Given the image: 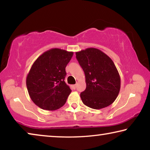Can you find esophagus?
Masks as SVG:
<instances>
[{"label":"esophagus","mask_w":150,"mask_h":150,"mask_svg":"<svg viewBox=\"0 0 150 150\" xmlns=\"http://www.w3.org/2000/svg\"><path fill=\"white\" fill-rule=\"evenodd\" d=\"M76 87H77V85H72V87H73V89H75Z\"/></svg>","instance_id":"esophagus-1"}]
</instances>
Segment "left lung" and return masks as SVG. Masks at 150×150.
<instances>
[{
  "instance_id": "left-lung-1",
  "label": "left lung",
  "mask_w": 150,
  "mask_h": 150,
  "mask_svg": "<svg viewBox=\"0 0 150 150\" xmlns=\"http://www.w3.org/2000/svg\"><path fill=\"white\" fill-rule=\"evenodd\" d=\"M75 54L85 75L87 87L80 94L83 104L93 109H101L112 104L120 89V75L112 60L94 47Z\"/></svg>"
}]
</instances>
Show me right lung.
I'll return each instance as SVG.
<instances>
[{
	"instance_id": "obj_1",
	"label": "right lung",
	"mask_w": 150,
	"mask_h": 150,
	"mask_svg": "<svg viewBox=\"0 0 150 150\" xmlns=\"http://www.w3.org/2000/svg\"><path fill=\"white\" fill-rule=\"evenodd\" d=\"M73 52L53 48L40 55L26 77L30 97L44 110H55L65 105L71 92L65 82V67Z\"/></svg>"
}]
</instances>
